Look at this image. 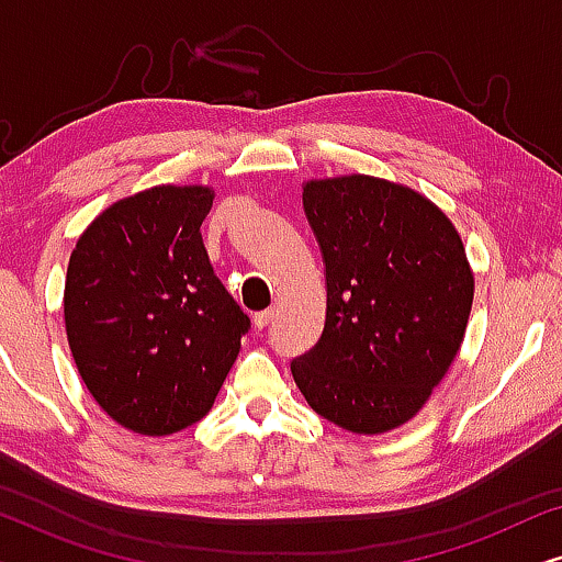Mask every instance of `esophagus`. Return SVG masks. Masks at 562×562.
<instances>
[{
	"mask_svg": "<svg viewBox=\"0 0 562 562\" xmlns=\"http://www.w3.org/2000/svg\"><path fill=\"white\" fill-rule=\"evenodd\" d=\"M252 322H256V327H258V329L268 327V325H271V322H273V310H263V312H258V314H256V319H252Z\"/></svg>",
	"mask_w": 562,
	"mask_h": 562,
	"instance_id": "esophagus-1",
	"label": "esophagus"
}]
</instances>
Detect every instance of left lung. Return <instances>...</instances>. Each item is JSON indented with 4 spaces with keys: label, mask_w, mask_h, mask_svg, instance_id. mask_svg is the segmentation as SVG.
I'll use <instances>...</instances> for the list:
<instances>
[{
    "label": "left lung",
    "mask_w": 562,
    "mask_h": 562,
    "mask_svg": "<svg viewBox=\"0 0 562 562\" xmlns=\"http://www.w3.org/2000/svg\"><path fill=\"white\" fill-rule=\"evenodd\" d=\"M304 214L325 263L317 345L291 360L306 404L358 435L422 409L463 342L473 273L452 222L373 176L310 181Z\"/></svg>",
    "instance_id": "obj_1"
}]
</instances>
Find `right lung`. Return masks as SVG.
<instances>
[{
    "instance_id": "add662e5",
    "label": "right lung",
    "mask_w": 562,
    "mask_h": 562,
    "mask_svg": "<svg viewBox=\"0 0 562 562\" xmlns=\"http://www.w3.org/2000/svg\"><path fill=\"white\" fill-rule=\"evenodd\" d=\"M212 189L120 199L79 237L66 273V333L89 394L122 427L171 435L212 409L250 317L202 240Z\"/></svg>"
}]
</instances>
